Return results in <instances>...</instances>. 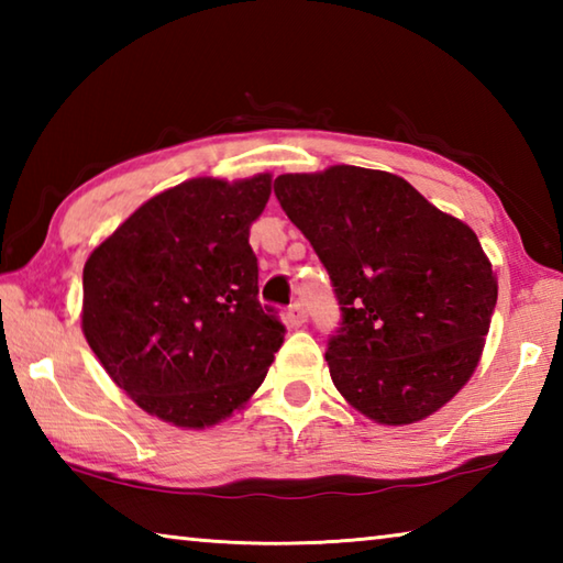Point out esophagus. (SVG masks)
<instances>
[{
  "mask_svg": "<svg viewBox=\"0 0 563 563\" xmlns=\"http://www.w3.org/2000/svg\"><path fill=\"white\" fill-rule=\"evenodd\" d=\"M285 322H288L290 328H302L305 322H308V312H305L302 302H295L288 308V316H285Z\"/></svg>",
  "mask_w": 563,
  "mask_h": 563,
  "instance_id": "obj_1",
  "label": "esophagus"
}]
</instances>
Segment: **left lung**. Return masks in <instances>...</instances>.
I'll return each mask as SVG.
<instances>
[{
    "label": "left lung",
    "mask_w": 563,
    "mask_h": 563,
    "mask_svg": "<svg viewBox=\"0 0 563 563\" xmlns=\"http://www.w3.org/2000/svg\"><path fill=\"white\" fill-rule=\"evenodd\" d=\"M275 196L335 288L325 360L345 402L387 427L442 409L479 365L497 305L476 233L387 170L283 174Z\"/></svg>",
    "instance_id": "1"
}]
</instances>
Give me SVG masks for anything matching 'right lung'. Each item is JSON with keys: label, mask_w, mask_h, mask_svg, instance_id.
I'll list each match as a JSON object with an SVG mask.
<instances>
[{"label": "right lung", "mask_w": 563, "mask_h": 563, "mask_svg": "<svg viewBox=\"0 0 563 563\" xmlns=\"http://www.w3.org/2000/svg\"><path fill=\"white\" fill-rule=\"evenodd\" d=\"M273 176L190 178L139 206L84 265L81 332L151 417L206 430L263 385L285 328L247 243Z\"/></svg>", "instance_id": "obj_1"}]
</instances>
